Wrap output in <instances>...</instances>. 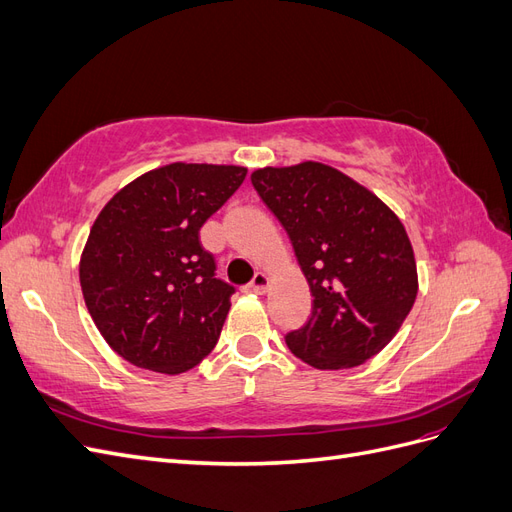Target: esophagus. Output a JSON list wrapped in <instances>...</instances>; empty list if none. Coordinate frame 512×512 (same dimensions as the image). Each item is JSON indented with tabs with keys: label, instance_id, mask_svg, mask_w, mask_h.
Segmentation results:
<instances>
[{
	"label": "esophagus",
	"instance_id": "1",
	"mask_svg": "<svg viewBox=\"0 0 512 512\" xmlns=\"http://www.w3.org/2000/svg\"><path fill=\"white\" fill-rule=\"evenodd\" d=\"M267 288H269V275H265V273H256L254 275V280L247 284V288L245 290H250V292H256V294H262V292H267Z\"/></svg>",
	"mask_w": 512,
	"mask_h": 512
}]
</instances>
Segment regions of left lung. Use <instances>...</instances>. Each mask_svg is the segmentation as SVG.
<instances>
[{
  "instance_id": "8db88e82",
  "label": "left lung",
  "mask_w": 512,
  "mask_h": 512,
  "mask_svg": "<svg viewBox=\"0 0 512 512\" xmlns=\"http://www.w3.org/2000/svg\"><path fill=\"white\" fill-rule=\"evenodd\" d=\"M252 185L292 241L312 290V316L286 335L316 369L365 363L391 342L416 299L404 224L378 196L320 162L260 168Z\"/></svg>"
}]
</instances>
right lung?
<instances>
[{"label":"right lung","mask_w":512,"mask_h":512,"mask_svg":"<svg viewBox=\"0 0 512 512\" xmlns=\"http://www.w3.org/2000/svg\"><path fill=\"white\" fill-rule=\"evenodd\" d=\"M241 166L168 164L117 192L91 226L81 288L98 331L136 367L181 374L218 344L235 286L200 228L239 190Z\"/></svg>","instance_id":"right-lung-1"}]
</instances>
